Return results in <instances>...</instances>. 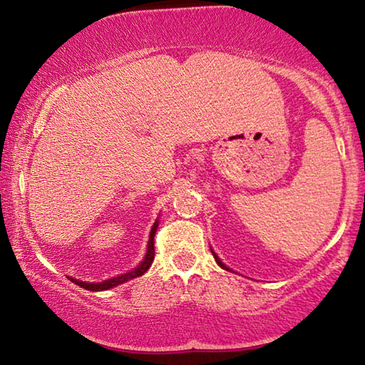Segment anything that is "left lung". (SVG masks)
Instances as JSON below:
<instances>
[{"instance_id": "8db88e82", "label": "left lung", "mask_w": 365, "mask_h": 365, "mask_svg": "<svg viewBox=\"0 0 365 365\" xmlns=\"http://www.w3.org/2000/svg\"><path fill=\"white\" fill-rule=\"evenodd\" d=\"M211 252H213V251H211ZM213 255H215V260H216V262H217V265H220V267H221V269H226V270H230V269H227V267H226V265H225V264H222V262H221V260H220V259H217V255H216L215 252H213Z\"/></svg>"}]
</instances>
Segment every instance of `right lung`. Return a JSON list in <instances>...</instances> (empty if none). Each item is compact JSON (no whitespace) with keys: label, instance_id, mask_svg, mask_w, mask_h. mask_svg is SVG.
Wrapping results in <instances>:
<instances>
[{"label":"right lung","instance_id":"1","mask_svg":"<svg viewBox=\"0 0 365 365\" xmlns=\"http://www.w3.org/2000/svg\"><path fill=\"white\" fill-rule=\"evenodd\" d=\"M157 226H159V221L154 222V226H152L150 230V236H149V244H148V252H145V257L143 262H140L138 267L134 270L128 272V274L124 275H119V277H113L110 280H105V282H100V284H86V282H81L77 279H70L73 282V284H77L78 287L85 288V290H91V292H103V290H110V288L116 287L119 284H124V282L128 280H133L135 277H140L144 275L145 272L149 270V267L154 262V255H155V249H154V236H155V231H157Z\"/></svg>","mask_w":365,"mask_h":365}]
</instances>
